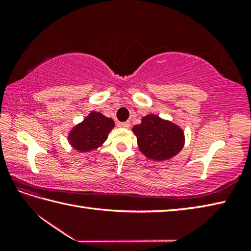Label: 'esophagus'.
Segmentation results:
<instances>
[{
  "mask_svg": "<svg viewBox=\"0 0 251 251\" xmlns=\"http://www.w3.org/2000/svg\"><path fill=\"white\" fill-rule=\"evenodd\" d=\"M120 126H121V127H123V128H129V126H130V122H129V121H127V122H124V123H121Z\"/></svg>",
  "mask_w": 251,
  "mask_h": 251,
  "instance_id": "1",
  "label": "esophagus"
}]
</instances>
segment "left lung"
Segmentation results:
<instances>
[{
  "label": "left lung",
  "instance_id": "obj_1",
  "mask_svg": "<svg viewBox=\"0 0 251 251\" xmlns=\"http://www.w3.org/2000/svg\"><path fill=\"white\" fill-rule=\"evenodd\" d=\"M140 152L153 161H167L182 150L184 132L178 125L155 114H148L132 127Z\"/></svg>",
  "mask_w": 251,
  "mask_h": 251
}]
</instances>
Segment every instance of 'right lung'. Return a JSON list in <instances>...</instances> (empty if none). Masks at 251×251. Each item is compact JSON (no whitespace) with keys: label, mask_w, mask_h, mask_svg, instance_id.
I'll list each match as a JSON object with an SVG mask.
<instances>
[{"label":"right lung","mask_w":251,"mask_h":251,"mask_svg":"<svg viewBox=\"0 0 251 251\" xmlns=\"http://www.w3.org/2000/svg\"><path fill=\"white\" fill-rule=\"evenodd\" d=\"M114 121L100 112L92 111L68 134L70 146L78 152H90L100 148L114 128Z\"/></svg>","instance_id":"obj_1"}]
</instances>
